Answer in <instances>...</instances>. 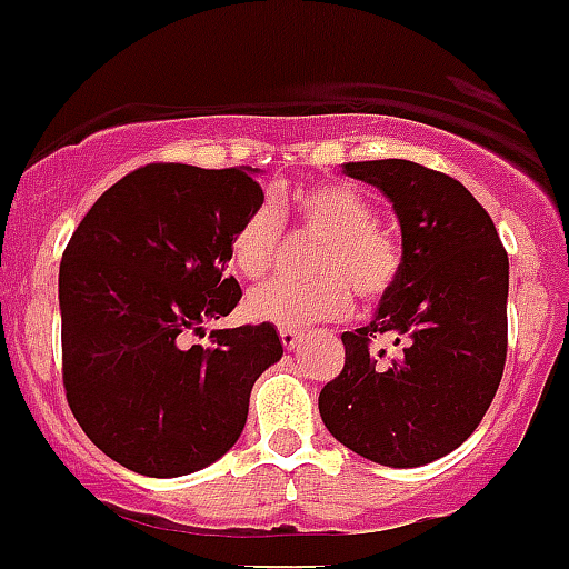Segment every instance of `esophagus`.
Returning <instances> with one entry per match:
<instances>
[{
  "instance_id": "obj_1",
  "label": "esophagus",
  "mask_w": 569,
  "mask_h": 569,
  "mask_svg": "<svg viewBox=\"0 0 569 569\" xmlns=\"http://www.w3.org/2000/svg\"><path fill=\"white\" fill-rule=\"evenodd\" d=\"M279 338H281V346H284V349H296V346H299V340H301V332H299V329L281 327Z\"/></svg>"
}]
</instances>
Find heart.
<instances>
[{
    "mask_svg": "<svg viewBox=\"0 0 569 569\" xmlns=\"http://www.w3.org/2000/svg\"><path fill=\"white\" fill-rule=\"evenodd\" d=\"M301 229L321 237L310 253V279H270L251 290L246 312L276 327H307L349 310L351 290L362 301H377L393 288L402 251L391 231L375 223L366 194L343 183H312L293 194ZM284 242L281 209L270 200L242 218L229 242V259L246 279H259L276 262Z\"/></svg>",
    "mask_w": 569,
    "mask_h": 569,
    "instance_id": "1",
    "label": "heart"
}]
</instances>
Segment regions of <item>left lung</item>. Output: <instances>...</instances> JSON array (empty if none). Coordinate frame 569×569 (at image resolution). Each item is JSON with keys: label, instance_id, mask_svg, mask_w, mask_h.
<instances>
[{"label": "left lung", "instance_id": "left-lung-1", "mask_svg": "<svg viewBox=\"0 0 569 569\" xmlns=\"http://www.w3.org/2000/svg\"><path fill=\"white\" fill-rule=\"evenodd\" d=\"M402 229V268L375 321L343 332V371L321 388L327 430L382 467H425L475 432L502 380L508 253L467 187L416 161H349ZM386 333L398 355L370 351Z\"/></svg>", "mask_w": 569, "mask_h": 569}]
</instances>
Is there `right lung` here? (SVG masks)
<instances>
[{
    "label": "right lung",
    "mask_w": 569,
    "mask_h": 569,
    "mask_svg": "<svg viewBox=\"0 0 569 569\" xmlns=\"http://www.w3.org/2000/svg\"><path fill=\"white\" fill-rule=\"evenodd\" d=\"M257 170L148 164L119 178L61 259L63 388L86 436L148 478L198 472L234 447L257 377L281 357L273 323L214 329L242 290L237 226L264 200Z\"/></svg>",
    "instance_id": "1"
}]
</instances>
